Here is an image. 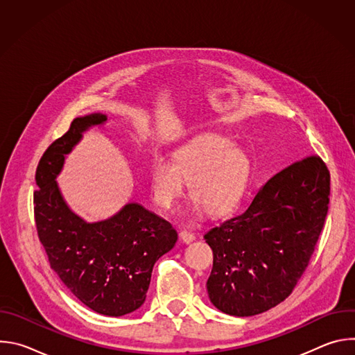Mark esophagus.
Masks as SVG:
<instances>
[{"label":"esophagus","mask_w":355,"mask_h":355,"mask_svg":"<svg viewBox=\"0 0 355 355\" xmlns=\"http://www.w3.org/2000/svg\"><path fill=\"white\" fill-rule=\"evenodd\" d=\"M180 239H181V241H182V243L189 244L191 241H193V240H195V234H193V233H191V232L182 230V232L180 233Z\"/></svg>","instance_id":"1"}]
</instances>
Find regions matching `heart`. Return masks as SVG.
Wrapping results in <instances>:
<instances>
[{
    "instance_id": "b5f03b06",
    "label": "heart",
    "mask_w": 355,
    "mask_h": 355,
    "mask_svg": "<svg viewBox=\"0 0 355 355\" xmlns=\"http://www.w3.org/2000/svg\"><path fill=\"white\" fill-rule=\"evenodd\" d=\"M250 177V162L244 151L220 135H199L173 153V163L156 157L148 180L155 200L171 209L182 196L188 181L195 212L209 216L229 214L240 200Z\"/></svg>"
}]
</instances>
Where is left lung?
<instances>
[{
    "mask_svg": "<svg viewBox=\"0 0 355 355\" xmlns=\"http://www.w3.org/2000/svg\"><path fill=\"white\" fill-rule=\"evenodd\" d=\"M330 173L319 156L293 162L248 208L204 239L214 251L207 288L232 316H254L285 300L305 272L329 211Z\"/></svg>",
    "mask_w": 355,
    "mask_h": 355,
    "instance_id": "obj_1",
    "label": "left lung"
}]
</instances>
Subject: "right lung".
Returning <instances> with one entry per match:
<instances>
[{
    "mask_svg": "<svg viewBox=\"0 0 355 355\" xmlns=\"http://www.w3.org/2000/svg\"><path fill=\"white\" fill-rule=\"evenodd\" d=\"M107 119L104 114L76 118L47 147L36 168L33 211L39 240L62 282L94 312L118 318L143 305L155 263L178 236L171 223L135 202L94 223L66 204L56 182L64 159L85 130Z\"/></svg>",
    "mask_w": 355,
    "mask_h": 355,
    "instance_id": "obj_1",
    "label": "right lung"
}]
</instances>
